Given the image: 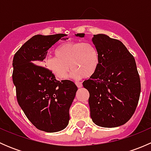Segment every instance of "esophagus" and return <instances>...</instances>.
Listing matches in <instances>:
<instances>
[{"label": "esophagus", "mask_w": 151, "mask_h": 151, "mask_svg": "<svg viewBox=\"0 0 151 151\" xmlns=\"http://www.w3.org/2000/svg\"><path fill=\"white\" fill-rule=\"evenodd\" d=\"M75 84L77 86V88H82V86H83V84L80 82H76Z\"/></svg>", "instance_id": "1"}]
</instances>
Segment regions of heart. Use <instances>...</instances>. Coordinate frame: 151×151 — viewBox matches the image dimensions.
Returning <instances> with one entry per match:
<instances>
[{
  "mask_svg": "<svg viewBox=\"0 0 151 151\" xmlns=\"http://www.w3.org/2000/svg\"><path fill=\"white\" fill-rule=\"evenodd\" d=\"M55 55L47 58L45 66L61 80L68 77L71 68L75 78L91 77L100 64L98 49L91 42H66L56 49Z\"/></svg>",
  "mask_w": 151,
  "mask_h": 151,
  "instance_id": "b5f03b06",
  "label": "heart"
}]
</instances>
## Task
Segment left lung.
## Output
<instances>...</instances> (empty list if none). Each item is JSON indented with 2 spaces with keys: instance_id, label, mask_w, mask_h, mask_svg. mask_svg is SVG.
Returning a JSON list of instances; mask_svg holds the SVG:
<instances>
[{
  "instance_id": "obj_1",
  "label": "left lung",
  "mask_w": 151,
  "mask_h": 151,
  "mask_svg": "<svg viewBox=\"0 0 151 151\" xmlns=\"http://www.w3.org/2000/svg\"><path fill=\"white\" fill-rule=\"evenodd\" d=\"M92 42L99 52L100 64L95 74L83 83L90 93L91 118L97 126L117 127L132 118L139 101L141 85L136 62L118 39L98 34Z\"/></svg>"
}]
</instances>
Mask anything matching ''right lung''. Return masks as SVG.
I'll use <instances>...</instances> for the list:
<instances>
[{"label": "right lung", "instance_id": "1", "mask_svg": "<svg viewBox=\"0 0 151 151\" xmlns=\"http://www.w3.org/2000/svg\"><path fill=\"white\" fill-rule=\"evenodd\" d=\"M66 36L36 35L14 56L12 80L18 104L32 124L43 132H59L68 126L69 108L77 91L72 81H58L48 68L41 66L47 50Z\"/></svg>", "mask_w": 151, "mask_h": 151}]
</instances>
